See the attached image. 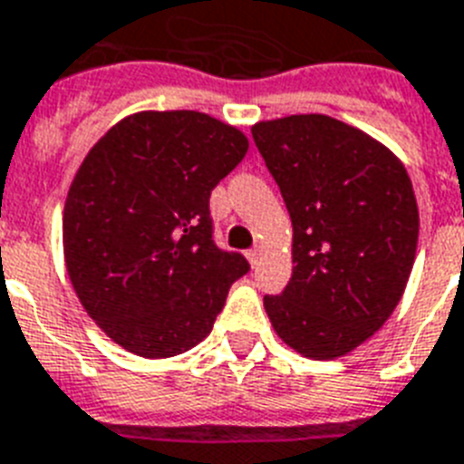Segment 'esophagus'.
<instances>
[{
	"instance_id": "34e87169",
	"label": "esophagus",
	"mask_w": 464,
	"mask_h": 464,
	"mask_svg": "<svg viewBox=\"0 0 464 464\" xmlns=\"http://www.w3.org/2000/svg\"><path fill=\"white\" fill-rule=\"evenodd\" d=\"M262 255H264V250L259 247V245H256V247H252V250H247V259H250L252 266H256V264H259Z\"/></svg>"
}]
</instances>
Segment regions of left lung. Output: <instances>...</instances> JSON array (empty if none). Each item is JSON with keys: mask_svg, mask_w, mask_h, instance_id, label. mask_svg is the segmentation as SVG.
<instances>
[{"mask_svg": "<svg viewBox=\"0 0 464 464\" xmlns=\"http://www.w3.org/2000/svg\"><path fill=\"white\" fill-rule=\"evenodd\" d=\"M252 136L292 219V278L264 309L302 356H344L382 328L411 278V177L387 146L318 112L256 122Z\"/></svg>", "mask_w": 464, "mask_h": 464, "instance_id": "1", "label": "left lung"}]
</instances>
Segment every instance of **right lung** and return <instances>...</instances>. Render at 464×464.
Returning a JSON list of instances; mask_svg holds the SVG:
<instances>
[{
	"label": "right lung",
	"mask_w": 464,
	"mask_h": 464,
	"mask_svg": "<svg viewBox=\"0 0 464 464\" xmlns=\"http://www.w3.org/2000/svg\"><path fill=\"white\" fill-rule=\"evenodd\" d=\"M247 136L196 111H143L82 160L63 209L70 283L115 344L169 358L202 342L250 264L212 240L209 196Z\"/></svg>",
	"instance_id": "right-lung-1"
}]
</instances>
